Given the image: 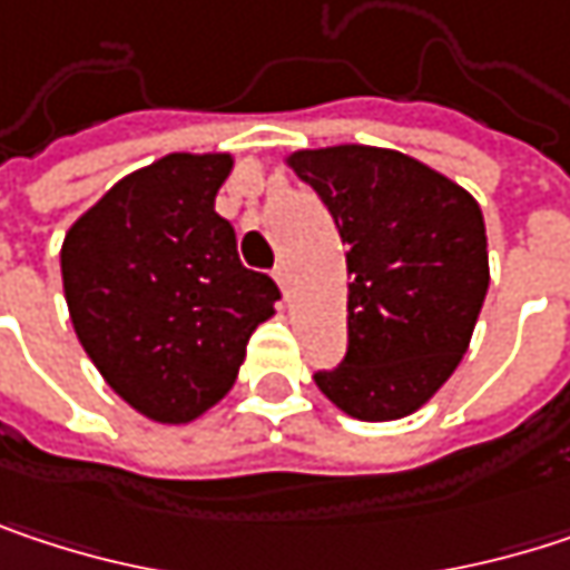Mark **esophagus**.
<instances>
[{
    "label": "esophagus",
    "mask_w": 570,
    "mask_h": 570,
    "mask_svg": "<svg viewBox=\"0 0 570 570\" xmlns=\"http://www.w3.org/2000/svg\"><path fill=\"white\" fill-rule=\"evenodd\" d=\"M274 281H277V286H281V293H284V299H286V296H289V274H286L284 264L274 271Z\"/></svg>",
    "instance_id": "esophagus-1"
}]
</instances>
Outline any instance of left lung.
<instances>
[{"label": "left lung", "mask_w": 570, "mask_h": 570, "mask_svg": "<svg viewBox=\"0 0 570 570\" xmlns=\"http://www.w3.org/2000/svg\"><path fill=\"white\" fill-rule=\"evenodd\" d=\"M284 161L323 197L350 247V350L313 380L350 419H405L469 353L489 293L482 207L452 177L393 148L333 145Z\"/></svg>", "instance_id": "8db88e82"}]
</instances>
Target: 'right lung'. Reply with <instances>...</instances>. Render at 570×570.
Here are the masks:
<instances>
[{
  "mask_svg": "<svg viewBox=\"0 0 570 570\" xmlns=\"http://www.w3.org/2000/svg\"><path fill=\"white\" fill-rule=\"evenodd\" d=\"M227 151H174L111 184L61 240L78 343L135 412L184 425L237 383L250 333L281 296L237 257L214 210Z\"/></svg>",
  "mask_w": 570,
  "mask_h": 570,
  "instance_id": "obj_1",
  "label": "right lung"
}]
</instances>
